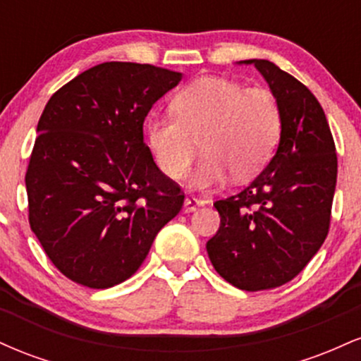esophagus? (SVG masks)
I'll return each mask as SVG.
<instances>
[{
	"mask_svg": "<svg viewBox=\"0 0 361 361\" xmlns=\"http://www.w3.org/2000/svg\"><path fill=\"white\" fill-rule=\"evenodd\" d=\"M204 204H205V202L202 200V198L186 197L185 198V204H183V209H185V212H193V210H197L198 207H202Z\"/></svg>",
	"mask_w": 361,
	"mask_h": 361,
	"instance_id": "1",
	"label": "esophagus"
}]
</instances>
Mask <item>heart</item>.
<instances>
[{
    "label": "heart",
    "instance_id": "obj_1",
    "mask_svg": "<svg viewBox=\"0 0 361 361\" xmlns=\"http://www.w3.org/2000/svg\"><path fill=\"white\" fill-rule=\"evenodd\" d=\"M171 110L173 115L146 118L147 146L163 175L183 180L200 140L204 157L193 173L195 188L221 185L229 173L235 181L255 176L280 142V103L261 86L202 78L178 91Z\"/></svg>",
    "mask_w": 361,
    "mask_h": 361
}]
</instances>
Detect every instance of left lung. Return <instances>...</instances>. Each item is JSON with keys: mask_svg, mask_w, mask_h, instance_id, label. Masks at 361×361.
Listing matches in <instances>:
<instances>
[{"mask_svg": "<svg viewBox=\"0 0 361 361\" xmlns=\"http://www.w3.org/2000/svg\"><path fill=\"white\" fill-rule=\"evenodd\" d=\"M239 64H255L279 100L281 135L270 164L252 183L214 204L221 227L207 252L224 280L258 292L299 275L324 243L338 157L324 110L307 86L270 61Z\"/></svg>", "mask_w": 361, "mask_h": 361, "instance_id": "1", "label": "left lung"}]
</instances>
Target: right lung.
I'll return each instance as SVG.
<instances>
[{
    "label": "right lung",
    "instance_id": "add662e5",
    "mask_svg": "<svg viewBox=\"0 0 361 361\" xmlns=\"http://www.w3.org/2000/svg\"><path fill=\"white\" fill-rule=\"evenodd\" d=\"M181 73L103 62L52 94L25 185L28 222L62 275L90 288L130 279L185 195L144 144L149 110Z\"/></svg>",
    "mask_w": 361,
    "mask_h": 361
}]
</instances>
